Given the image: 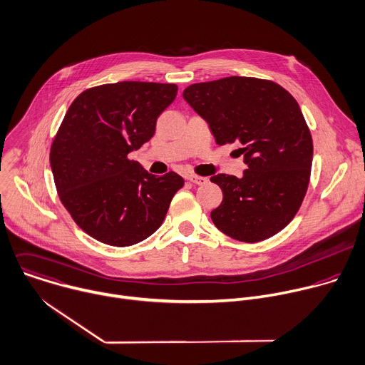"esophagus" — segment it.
Instances as JSON below:
<instances>
[{
  "mask_svg": "<svg viewBox=\"0 0 365 365\" xmlns=\"http://www.w3.org/2000/svg\"><path fill=\"white\" fill-rule=\"evenodd\" d=\"M188 181L197 184V185H202V184H207L208 182V178L207 177H200V175H195V174H190L185 177Z\"/></svg>",
  "mask_w": 365,
  "mask_h": 365,
  "instance_id": "esophagus-1",
  "label": "esophagus"
}]
</instances>
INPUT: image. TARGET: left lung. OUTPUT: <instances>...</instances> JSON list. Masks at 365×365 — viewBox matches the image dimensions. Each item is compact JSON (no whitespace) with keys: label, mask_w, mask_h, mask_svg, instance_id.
Returning a JSON list of instances; mask_svg holds the SVG:
<instances>
[{"label":"left lung","mask_w":365,"mask_h":365,"mask_svg":"<svg viewBox=\"0 0 365 365\" xmlns=\"http://www.w3.org/2000/svg\"><path fill=\"white\" fill-rule=\"evenodd\" d=\"M184 99L207 120L217 145L240 142L243 177L210 178L223 191L211 211L214 226L229 237L256 243L283 230L301 208L312 167L314 143L302 110L280 85L230 76L194 83Z\"/></svg>","instance_id":"left-lung-1"}]
</instances>
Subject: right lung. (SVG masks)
Wrapping results in <instances>:
<instances>
[{"label": "right lung", "mask_w": 365, "mask_h": 365, "mask_svg": "<svg viewBox=\"0 0 365 365\" xmlns=\"http://www.w3.org/2000/svg\"><path fill=\"white\" fill-rule=\"evenodd\" d=\"M174 83L118 82L83 91L53 139L50 165L58 198L91 237L126 247L163 225L184 180L155 177L129 153L148 142L177 96Z\"/></svg>", "instance_id": "obj_1"}]
</instances>
